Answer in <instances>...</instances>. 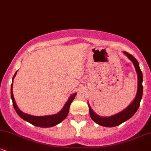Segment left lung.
I'll return each mask as SVG.
<instances>
[{"instance_id":"8db88e82","label":"left lung","mask_w":151,"mask_h":151,"mask_svg":"<svg viewBox=\"0 0 151 151\" xmlns=\"http://www.w3.org/2000/svg\"><path fill=\"white\" fill-rule=\"evenodd\" d=\"M124 54L133 62L135 69H136L137 75H138V89H137L136 97L133 100V101L130 104V105L128 106V107H126L125 109L121 111L119 113L114 114V115L109 117H104L97 115L92 110V109L90 106L89 102H88L91 119L99 125L104 126V127H114V126L120 125L122 123L125 122V121L129 120V119H131L139 108L142 96H143V85H142V83H143V74H142L141 69H140L139 64H138L136 59L131 55L126 52H124Z\"/></svg>"}]
</instances>
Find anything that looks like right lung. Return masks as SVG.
Wrapping results in <instances>:
<instances>
[{
  "label": "right lung",
  "mask_w": 151,
  "mask_h": 151,
  "mask_svg": "<svg viewBox=\"0 0 151 151\" xmlns=\"http://www.w3.org/2000/svg\"><path fill=\"white\" fill-rule=\"evenodd\" d=\"M17 72H15L13 77V79L16 75ZM77 93H74L73 94H72L70 96V98L68 99L67 101L66 102L65 106H63V108L62 109V110L60 111H59L58 114H54V115H49V116H32L30 114H27L22 112V111H20L18 106L16 104V102L15 101L14 96H13V82L11 84V89H10V94H11V99L13 101V105L14 107L15 111L18 114L19 116L22 118L23 120H25L27 122H29L30 124H32V125L38 126V127L41 128H50L55 126L58 124L61 123L62 121L65 120L66 117L67 116L69 113V111H70V106L71 103L74 100V97L76 96Z\"/></svg>",
  "instance_id": "1"
}]
</instances>
